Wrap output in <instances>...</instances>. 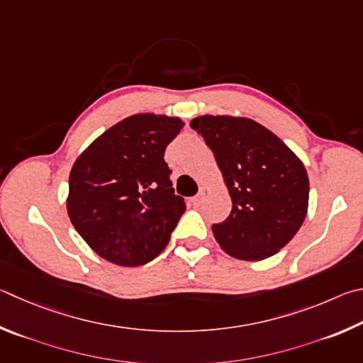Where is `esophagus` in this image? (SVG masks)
Here are the masks:
<instances>
[{"label": "esophagus", "mask_w": 363, "mask_h": 363, "mask_svg": "<svg viewBox=\"0 0 363 363\" xmlns=\"http://www.w3.org/2000/svg\"><path fill=\"white\" fill-rule=\"evenodd\" d=\"M202 198H204V193H202V191H201V193H198V194H196V196H194V198L191 199V204H193L194 207H198V206L201 204V201H202Z\"/></svg>", "instance_id": "1"}]
</instances>
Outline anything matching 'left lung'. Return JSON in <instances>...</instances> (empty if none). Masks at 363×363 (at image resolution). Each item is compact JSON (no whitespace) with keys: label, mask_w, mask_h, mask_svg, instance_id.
<instances>
[{"label":"left lung","mask_w":363,"mask_h":363,"mask_svg":"<svg viewBox=\"0 0 363 363\" xmlns=\"http://www.w3.org/2000/svg\"><path fill=\"white\" fill-rule=\"evenodd\" d=\"M191 127L212 150L233 201L230 217L212 226L217 242L247 262L276 255L308 213L309 180L301 159L249 118L204 114Z\"/></svg>","instance_id":"8db88e82"}]
</instances>
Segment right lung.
Segmentation results:
<instances>
[{"label": "right lung", "instance_id": "right-lung-1", "mask_svg": "<svg viewBox=\"0 0 363 363\" xmlns=\"http://www.w3.org/2000/svg\"><path fill=\"white\" fill-rule=\"evenodd\" d=\"M180 118L138 113L114 124L76 159L67 211L87 245L119 266L155 259L185 213L164 161Z\"/></svg>", "mask_w": 363, "mask_h": 363}]
</instances>
